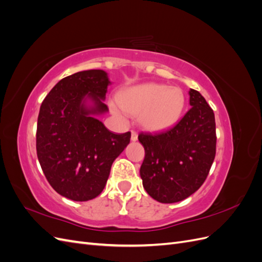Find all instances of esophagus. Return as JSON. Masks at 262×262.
<instances>
[{
	"label": "esophagus",
	"mask_w": 262,
	"mask_h": 262,
	"mask_svg": "<svg viewBox=\"0 0 262 262\" xmlns=\"http://www.w3.org/2000/svg\"><path fill=\"white\" fill-rule=\"evenodd\" d=\"M138 140V132L137 131H131V141L136 142Z\"/></svg>",
	"instance_id": "1"
}]
</instances>
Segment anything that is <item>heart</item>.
I'll return each instance as SVG.
<instances>
[{
    "mask_svg": "<svg viewBox=\"0 0 262 262\" xmlns=\"http://www.w3.org/2000/svg\"><path fill=\"white\" fill-rule=\"evenodd\" d=\"M185 94L178 87L145 83L125 90L119 101L112 102L113 113L123 118L125 113L137 116L145 129L162 131L170 128L182 116Z\"/></svg>",
    "mask_w": 262,
    "mask_h": 262,
    "instance_id": "1",
    "label": "heart"
}]
</instances>
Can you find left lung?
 Segmentation results:
<instances>
[{
    "instance_id": "1",
    "label": "left lung",
    "mask_w": 262,
    "mask_h": 262,
    "mask_svg": "<svg viewBox=\"0 0 262 262\" xmlns=\"http://www.w3.org/2000/svg\"><path fill=\"white\" fill-rule=\"evenodd\" d=\"M190 108L171 129L140 133L145 157L140 175L146 192L158 202L186 199L207 179L216 152L215 118L202 95L190 90Z\"/></svg>"
}]
</instances>
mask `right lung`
Listing matches in <instances>:
<instances>
[{
    "mask_svg": "<svg viewBox=\"0 0 262 262\" xmlns=\"http://www.w3.org/2000/svg\"><path fill=\"white\" fill-rule=\"evenodd\" d=\"M109 84L102 70L74 73L57 83L39 110L38 161L50 186L73 201L100 194L114 161L130 143V132L113 133L94 117L108 112ZM87 99L92 106L86 107Z\"/></svg>",
    "mask_w": 262,
    "mask_h": 262,
    "instance_id": "add662e5",
    "label": "right lung"
}]
</instances>
